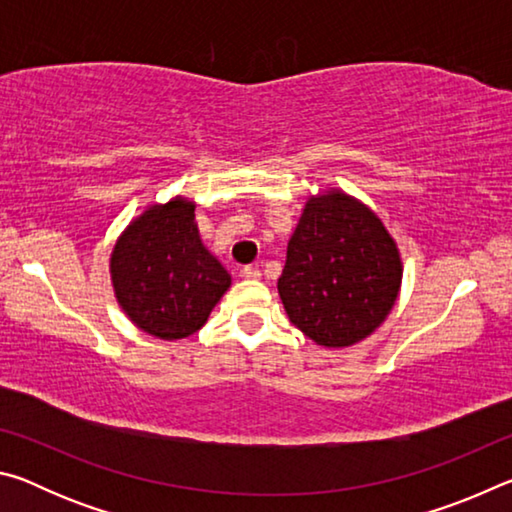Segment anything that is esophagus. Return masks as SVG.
<instances>
[{
    "label": "esophagus",
    "instance_id": "obj_1",
    "mask_svg": "<svg viewBox=\"0 0 512 512\" xmlns=\"http://www.w3.org/2000/svg\"><path fill=\"white\" fill-rule=\"evenodd\" d=\"M241 275H244L246 280H259V277H262V271H259L257 266H244L241 268Z\"/></svg>",
    "mask_w": 512,
    "mask_h": 512
}]
</instances>
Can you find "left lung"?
<instances>
[{"label":"left lung","mask_w":512,"mask_h":512,"mask_svg":"<svg viewBox=\"0 0 512 512\" xmlns=\"http://www.w3.org/2000/svg\"><path fill=\"white\" fill-rule=\"evenodd\" d=\"M402 282L395 241L366 205L341 192L309 198L277 280L289 320L325 348L375 332Z\"/></svg>","instance_id":"1"}]
</instances>
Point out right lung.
<instances>
[{"mask_svg":"<svg viewBox=\"0 0 512 512\" xmlns=\"http://www.w3.org/2000/svg\"><path fill=\"white\" fill-rule=\"evenodd\" d=\"M121 309L146 334L185 339L205 325L230 287V275L207 253L194 203L153 205L117 241L110 259Z\"/></svg>","mask_w":512,"mask_h":512,"instance_id":"add662e5","label":"right lung"}]
</instances>
